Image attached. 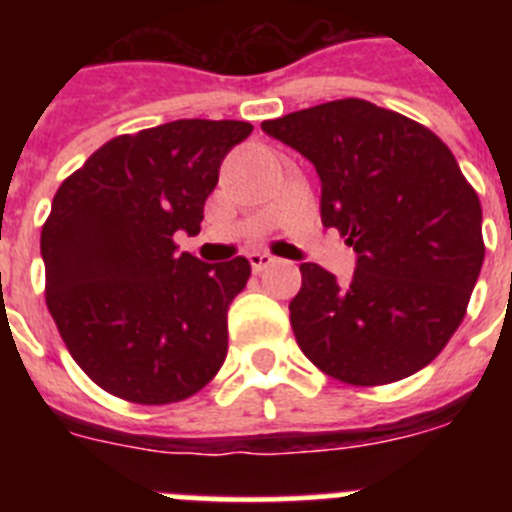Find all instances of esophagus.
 Instances as JSON below:
<instances>
[{
	"label": "esophagus",
	"instance_id": "34e87169",
	"mask_svg": "<svg viewBox=\"0 0 512 512\" xmlns=\"http://www.w3.org/2000/svg\"><path fill=\"white\" fill-rule=\"evenodd\" d=\"M248 261H251V269L256 271V274H259V271H264V269H269L271 264H277V259H274L271 253H264V251L251 253V256H248Z\"/></svg>",
	"mask_w": 512,
	"mask_h": 512
}]
</instances>
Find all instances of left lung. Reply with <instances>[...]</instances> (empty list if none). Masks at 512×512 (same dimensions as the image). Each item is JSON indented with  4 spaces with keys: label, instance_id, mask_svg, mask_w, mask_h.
I'll return each mask as SVG.
<instances>
[{
    "label": "left lung",
    "instance_id": "8db88e82",
    "mask_svg": "<svg viewBox=\"0 0 512 512\" xmlns=\"http://www.w3.org/2000/svg\"><path fill=\"white\" fill-rule=\"evenodd\" d=\"M315 166L320 217L356 251L351 284L302 264L289 323L320 372L356 387L431 364L467 315L485 261L482 205L436 133L366 99L261 122Z\"/></svg>",
    "mask_w": 512,
    "mask_h": 512
}]
</instances>
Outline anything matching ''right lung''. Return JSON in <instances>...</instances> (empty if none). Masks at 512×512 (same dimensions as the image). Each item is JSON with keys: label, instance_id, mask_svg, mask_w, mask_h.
Masks as SVG:
<instances>
[{"label": "right lung", "instance_id": "right-lung-1", "mask_svg": "<svg viewBox=\"0 0 512 512\" xmlns=\"http://www.w3.org/2000/svg\"><path fill=\"white\" fill-rule=\"evenodd\" d=\"M243 120H174L117 135L63 179L40 233L45 302L94 384L138 405L200 392L228 354V307L243 256L202 264L176 251L200 233L220 164Z\"/></svg>", "mask_w": 512, "mask_h": 512}]
</instances>
